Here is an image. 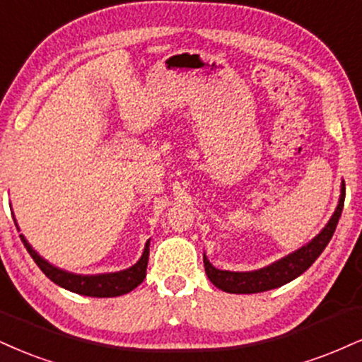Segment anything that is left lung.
Returning <instances> with one entry per match:
<instances>
[{
	"label": "left lung",
	"mask_w": 362,
	"mask_h": 362,
	"mask_svg": "<svg viewBox=\"0 0 362 362\" xmlns=\"http://www.w3.org/2000/svg\"><path fill=\"white\" fill-rule=\"evenodd\" d=\"M344 197H346V185H341V195H339L337 207H335L332 217L329 223L324 226V229L312 238L307 245L298 247L297 251L283 256V258L273 261L268 267L252 272H228V269H217L212 267L211 261L204 255V267H206L207 278L214 286L219 290L228 291V293H259L278 288V286L286 285L295 278H298L303 272H307L312 267V263L320 256V252L325 250L329 241L334 236V230L337 228L339 217L342 214Z\"/></svg>",
	"instance_id": "8db88e82"
}]
</instances>
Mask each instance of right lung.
I'll list each match as a JSON object with an SVG mask.
<instances>
[{
	"label": "right lung",
	"instance_id": "right-lung-1",
	"mask_svg": "<svg viewBox=\"0 0 362 362\" xmlns=\"http://www.w3.org/2000/svg\"><path fill=\"white\" fill-rule=\"evenodd\" d=\"M13 221L16 219L13 216ZM18 228V224H16ZM21 241H23L25 247L30 252L35 263L38 264V268L45 273L47 278H50L55 285L62 286V288L74 291V293L86 295V297H119V295L129 293V291L136 288V286L145 280L146 276V264H148V255H150V239L146 241L143 255L139 256V259L133 267L121 269V272H112V273H98V275H81V273H72L67 269H62L55 264H52L47 261L43 256L38 255L33 250L32 245L27 241V238L23 234H20Z\"/></svg>",
	"mask_w": 362,
	"mask_h": 362
}]
</instances>
